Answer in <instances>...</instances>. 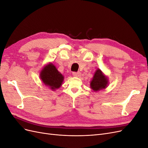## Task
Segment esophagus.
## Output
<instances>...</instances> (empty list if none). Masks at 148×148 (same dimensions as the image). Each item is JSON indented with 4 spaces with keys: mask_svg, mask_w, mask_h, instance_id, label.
<instances>
[{
    "mask_svg": "<svg viewBox=\"0 0 148 148\" xmlns=\"http://www.w3.org/2000/svg\"><path fill=\"white\" fill-rule=\"evenodd\" d=\"M72 75H73V77H79V76H80V75H81V73H80V72H79V71H78V72H73Z\"/></svg>",
    "mask_w": 148,
    "mask_h": 148,
    "instance_id": "1",
    "label": "esophagus"
}]
</instances>
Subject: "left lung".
Returning a JSON list of instances; mask_svg holds the SVG:
<instances>
[{
    "label": "left lung",
    "instance_id": "left-lung-1",
    "mask_svg": "<svg viewBox=\"0 0 148 148\" xmlns=\"http://www.w3.org/2000/svg\"><path fill=\"white\" fill-rule=\"evenodd\" d=\"M108 78L100 69H98L93 76L90 83V86L94 91H98L105 89L108 85Z\"/></svg>",
    "mask_w": 148,
    "mask_h": 148
}]
</instances>
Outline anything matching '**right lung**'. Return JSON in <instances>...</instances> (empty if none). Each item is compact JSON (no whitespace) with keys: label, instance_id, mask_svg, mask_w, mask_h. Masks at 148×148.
I'll list each match as a JSON object with an SVG mask.
<instances>
[{"label":"right lung","instance_id":"right-lung-1","mask_svg":"<svg viewBox=\"0 0 148 148\" xmlns=\"http://www.w3.org/2000/svg\"><path fill=\"white\" fill-rule=\"evenodd\" d=\"M40 78L42 83L55 91L59 88L64 82V77L53 64L49 63L41 70L40 72Z\"/></svg>","mask_w":148,"mask_h":148}]
</instances>
